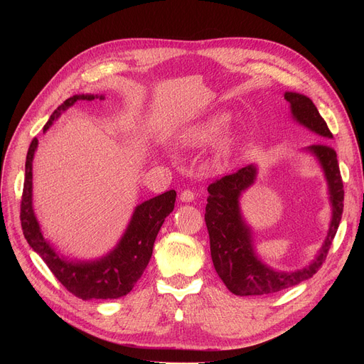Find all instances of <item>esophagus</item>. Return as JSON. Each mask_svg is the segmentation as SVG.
<instances>
[{
    "instance_id": "obj_1",
    "label": "esophagus",
    "mask_w": 364,
    "mask_h": 364,
    "mask_svg": "<svg viewBox=\"0 0 364 364\" xmlns=\"http://www.w3.org/2000/svg\"><path fill=\"white\" fill-rule=\"evenodd\" d=\"M180 199H181L183 202H192V200L195 199V193H193L190 188H184L183 192L180 193Z\"/></svg>"
}]
</instances>
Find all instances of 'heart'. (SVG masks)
I'll return each instance as SVG.
<instances>
[{
  "label": "heart",
  "instance_id": "1",
  "mask_svg": "<svg viewBox=\"0 0 364 364\" xmlns=\"http://www.w3.org/2000/svg\"><path fill=\"white\" fill-rule=\"evenodd\" d=\"M232 125V114L228 112H217L209 117L187 127L178 137V141L186 149H200L209 144H214L224 137V134ZM239 143L237 136H227L214 151V162L217 165H224Z\"/></svg>",
  "mask_w": 364,
  "mask_h": 364
}]
</instances>
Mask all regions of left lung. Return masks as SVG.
Segmentation results:
<instances>
[{
  "mask_svg": "<svg viewBox=\"0 0 364 364\" xmlns=\"http://www.w3.org/2000/svg\"><path fill=\"white\" fill-rule=\"evenodd\" d=\"M284 100L291 105L294 118L324 139H332V132L314 103L298 92H284ZM320 161L326 174L333 217L324 245L307 269L294 273H279L265 267L255 257L251 246V233L239 213V196L250 187L257 169L252 165L223 176L208 186V203L205 223L211 243V257L220 279L235 295H272L313 277L326 259L343 211V183L336 159V150L329 143H316L309 147Z\"/></svg>",
  "mask_w": 364,
  "mask_h": 364,
  "instance_id": "obj_1",
  "label": "left lung"
}]
</instances>
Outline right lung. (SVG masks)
<instances>
[{
  "mask_svg": "<svg viewBox=\"0 0 364 364\" xmlns=\"http://www.w3.org/2000/svg\"><path fill=\"white\" fill-rule=\"evenodd\" d=\"M81 100L91 102L94 95H73L65 100L53 112L48 122L44 125V131L63 110ZM36 146L38 140L33 139L25 164L21 200V223L25 239L32 250L44 259L55 279L75 296L81 299H117L127 295L146 270L161 227L174 209L176 190H168L139 205L122 240L107 257L95 262H68L55 255L51 246L46 242L32 211V159Z\"/></svg>",
  "mask_w": 364,
  "mask_h": 364,
  "instance_id": "right-lung-1",
  "label": "right lung"
}]
</instances>
